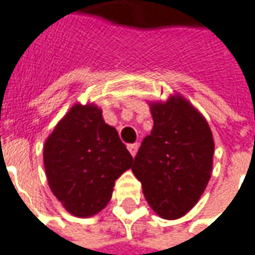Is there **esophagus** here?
I'll list each match as a JSON object with an SVG mask.
<instances>
[{"instance_id":"1","label":"esophagus","mask_w":255,"mask_h":255,"mask_svg":"<svg viewBox=\"0 0 255 255\" xmlns=\"http://www.w3.org/2000/svg\"><path fill=\"white\" fill-rule=\"evenodd\" d=\"M128 150H129V152H130L131 155L134 157V155H136V152H137V150H138V144H137V143H133V144H128Z\"/></svg>"}]
</instances>
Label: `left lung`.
<instances>
[{
	"instance_id": "obj_1",
	"label": "left lung",
	"mask_w": 255,
	"mask_h": 255,
	"mask_svg": "<svg viewBox=\"0 0 255 255\" xmlns=\"http://www.w3.org/2000/svg\"><path fill=\"white\" fill-rule=\"evenodd\" d=\"M154 128L131 171L147 203L164 219H178L197 204L212 172L214 138L205 118L182 96L151 103Z\"/></svg>"
}]
</instances>
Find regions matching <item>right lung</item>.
<instances>
[{
    "instance_id": "obj_1",
    "label": "right lung",
    "mask_w": 255,
    "mask_h": 255,
    "mask_svg": "<svg viewBox=\"0 0 255 255\" xmlns=\"http://www.w3.org/2000/svg\"><path fill=\"white\" fill-rule=\"evenodd\" d=\"M44 168L52 194L79 218L96 215L110 203L117 180L133 157L115 128L94 104H75L44 144Z\"/></svg>"
}]
</instances>
